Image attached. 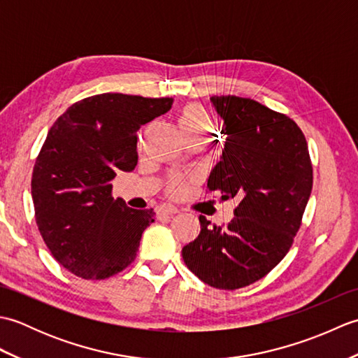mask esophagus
<instances>
[{
  "label": "esophagus",
  "instance_id": "1",
  "mask_svg": "<svg viewBox=\"0 0 358 358\" xmlns=\"http://www.w3.org/2000/svg\"><path fill=\"white\" fill-rule=\"evenodd\" d=\"M177 212H178V209L175 206H167V204H162V206L157 209V215L158 217H167V215L177 214Z\"/></svg>",
  "mask_w": 358,
  "mask_h": 358
}]
</instances>
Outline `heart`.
Segmentation results:
<instances>
[{"label": "heart", "instance_id": "b5f03b06", "mask_svg": "<svg viewBox=\"0 0 358 358\" xmlns=\"http://www.w3.org/2000/svg\"><path fill=\"white\" fill-rule=\"evenodd\" d=\"M178 124L187 141H204L214 132V121L200 104H187L181 109L178 115ZM186 189V178L180 173H172L166 180L164 191L169 196H180Z\"/></svg>", "mask_w": 358, "mask_h": 358}]
</instances>
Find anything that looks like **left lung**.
I'll list each match as a JSON object with an SVG mask.
<instances>
[{
    "label": "left lung",
    "mask_w": 358,
    "mask_h": 358,
    "mask_svg": "<svg viewBox=\"0 0 358 358\" xmlns=\"http://www.w3.org/2000/svg\"><path fill=\"white\" fill-rule=\"evenodd\" d=\"M226 135L206 192L238 199L227 224H210L181 250L191 272L217 289L245 287L275 268L291 249L313 191V163L301 129L250 98L212 96Z\"/></svg>",
    "instance_id": "left-lung-1"
}]
</instances>
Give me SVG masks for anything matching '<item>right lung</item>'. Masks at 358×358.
<instances>
[{"mask_svg": "<svg viewBox=\"0 0 358 358\" xmlns=\"http://www.w3.org/2000/svg\"><path fill=\"white\" fill-rule=\"evenodd\" d=\"M171 106L172 98L100 94L50 127L32 172L35 220L53 258L77 277L109 278L135 260L155 212L113 199L110 181L135 169L136 132Z\"/></svg>", "mask_w": 358, "mask_h": 358, "instance_id": "obj_1", "label": "right lung"}]
</instances>
